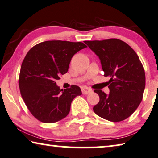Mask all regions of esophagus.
Listing matches in <instances>:
<instances>
[{
	"instance_id": "34e87169",
	"label": "esophagus",
	"mask_w": 158,
	"mask_h": 158,
	"mask_svg": "<svg viewBox=\"0 0 158 158\" xmlns=\"http://www.w3.org/2000/svg\"><path fill=\"white\" fill-rule=\"evenodd\" d=\"M81 89L82 94H89V93H90V92H92V90L90 88H89V87H87V86H81Z\"/></svg>"
}]
</instances>
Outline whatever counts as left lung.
<instances>
[{"label": "left lung", "instance_id": "1", "mask_svg": "<svg viewBox=\"0 0 158 158\" xmlns=\"http://www.w3.org/2000/svg\"><path fill=\"white\" fill-rule=\"evenodd\" d=\"M84 43L99 56L104 76L110 78L108 95L101 89L94 90L99 96V102L93 110L106 120H124L137 110L143 97L145 74L140 60L127 44L119 39Z\"/></svg>", "mask_w": 158, "mask_h": 158}]
</instances>
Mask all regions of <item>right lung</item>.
Segmentation results:
<instances>
[{"label": "right lung", "mask_w": 158, "mask_h": 158, "mask_svg": "<svg viewBox=\"0 0 158 158\" xmlns=\"http://www.w3.org/2000/svg\"><path fill=\"white\" fill-rule=\"evenodd\" d=\"M87 47L82 42L47 41L28 51L19 74L21 95L31 114L44 123H54L67 116L71 103L81 94L77 85L60 89L56 80L68 72L72 56Z\"/></svg>", "instance_id": "obj_1"}]
</instances>
